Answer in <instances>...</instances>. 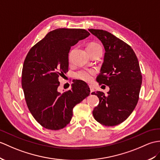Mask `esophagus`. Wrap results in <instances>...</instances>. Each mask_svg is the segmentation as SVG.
I'll list each match as a JSON object with an SVG mask.
<instances>
[{
    "instance_id": "34e87169",
    "label": "esophagus",
    "mask_w": 160,
    "mask_h": 160,
    "mask_svg": "<svg viewBox=\"0 0 160 160\" xmlns=\"http://www.w3.org/2000/svg\"><path fill=\"white\" fill-rule=\"evenodd\" d=\"M89 88H90V91H91V92H93V91H94V88H93V87L92 86V85H89Z\"/></svg>"
}]
</instances>
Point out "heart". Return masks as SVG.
Returning a JSON list of instances; mask_svg holds the SVG:
<instances>
[{
	"label": "heart",
	"mask_w": 160,
	"mask_h": 160,
	"mask_svg": "<svg viewBox=\"0 0 160 160\" xmlns=\"http://www.w3.org/2000/svg\"><path fill=\"white\" fill-rule=\"evenodd\" d=\"M100 46L99 44L96 43H91L88 44L87 48H95ZM72 52H70L69 54V61H72ZM95 72L93 69H85V70H80V71L76 73V78L78 79L82 80L85 82H91L92 78H93V76L95 75Z\"/></svg>",
	"instance_id": "heart-1"
}]
</instances>
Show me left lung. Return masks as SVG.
I'll list each match as a JSON object with an SVG mask.
<instances>
[{
  "instance_id": "left-lung-1",
  "label": "left lung",
  "mask_w": 160,
  "mask_h": 160,
  "mask_svg": "<svg viewBox=\"0 0 160 160\" xmlns=\"http://www.w3.org/2000/svg\"><path fill=\"white\" fill-rule=\"evenodd\" d=\"M101 41L105 48L101 73L97 77L99 84L108 86L109 92H92L99 102L92 114L100 124L114 126L125 121L138 102L142 74L136 55L131 46L110 32L89 29Z\"/></svg>"
}]
</instances>
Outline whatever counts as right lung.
Listing matches in <instances>:
<instances>
[{
    "label": "right lung",
    "mask_w": 160,
    "mask_h": 160,
    "mask_svg": "<svg viewBox=\"0 0 160 160\" xmlns=\"http://www.w3.org/2000/svg\"><path fill=\"white\" fill-rule=\"evenodd\" d=\"M89 35L84 29L54 30L33 46L25 58L22 72L24 98L32 117L44 128H64L72 119L74 106L90 94L82 80L63 93L57 91L59 76L68 71L71 46Z\"/></svg>",
    "instance_id": "add662e5"
}]
</instances>
